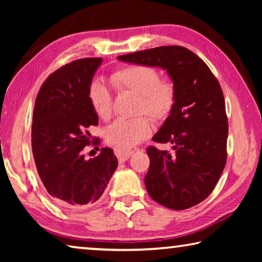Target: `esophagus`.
Returning a JSON list of instances; mask_svg holds the SVG:
<instances>
[{"label":"esophagus","mask_w":262,"mask_h":262,"mask_svg":"<svg viewBox=\"0 0 262 262\" xmlns=\"http://www.w3.org/2000/svg\"><path fill=\"white\" fill-rule=\"evenodd\" d=\"M136 151H139V148L136 147H130V148H115L114 149V154L115 156L118 157V159L120 162L127 161L133 154H135Z\"/></svg>","instance_id":"34e87169"}]
</instances>
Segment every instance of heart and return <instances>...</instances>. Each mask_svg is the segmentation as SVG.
I'll use <instances>...</instances> for the list:
<instances>
[{"label": "heart", "mask_w": 262, "mask_h": 262, "mask_svg": "<svg viewBox=\"0 0 262 262\" xmlns=\"http://www.w3.org/2000/svg\"><path fill=\"white\" fill-rule=\"evenodd\" d=\"M111 83L118 92L136 96L133 119H120L106 132V141L117 148H130L147 139L152 133V120L165 121L173 112L177 103V86L173 79L161 77L158 70L145 64H130L115 70ZM92 108L101 120H108L113 114V97L101 82H94L89 89ZM145 114L149 115L147 117Z\"/></svg>", "instance_id": "heart-1"}]
</instances>
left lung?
<instances>
[{
  "label": "left lung",
  "mask_w": 262,
  "mask_h": 262,
  "mask_svg": "<svg viewBox=\"0 0 262 262\" xmlns=\"http://www.w3.org/2000/svg\"><path fill=\"white\" fill-rule=\"evenodd\" d=\"M136 64L166 69L177 86V103L157 143L173 152L147 148L150 159L144 184L152 200L184 210L209 196L227 163L228 117L222 88L209 67L183 46H161L118 56Z\"/></svg>",
  "instance_id": "8db88e82"
}]
</instances>
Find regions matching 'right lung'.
I'll list each match as a JSON object with an SVG mask.
<instances>
[{
  "label": "right lung",
  "instance_id": "1",
  "mask_svg": "<svg viewBox=\"0 0 262 262\" xmlns=\"http://www.w3.org/2000/svg\"><path fill=\"white\" fill-rule=\"evenodd\" d=\"M101 61L84 57L59 68L35 98L31 133L35 166L52 200L68 209L95 205L118 166L110 148L89 161L83 155L84 147L96 139L88 130L98 125L89 89Z\"/></svg>",
  "mask_w": 262,
  "mask_h": 262
}]
</instances>
